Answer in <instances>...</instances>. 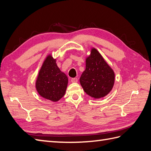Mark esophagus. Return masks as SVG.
I'll return each mask as SVG.
<instances>
[{"label": "esophagus", "instance_id": "34e87169", "mask_svg": "<svg viewBox=\"0 0 151 151\" xmlns=\"http://www.w3.org/2000/svg\"><path fill=\"white\" fill-rule=\"evenodd\" d=\"M78 79L77 78H72L71 79V82L72 83H77L78 82Z\"/></svg>", "mask_w": 151, "mask_h": 151}]
</instances>
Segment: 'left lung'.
<instances>
[{
	"label": "left lung",
	"instance_id": "1",
	"mask_svg": "<svg viewBox=\"0 0 151 151\" xmlns=\"http://www.w3.org/2000/svg\"><path fill=\"white\" fill-rule=\"evenodd\" d=\"M85 60L86 68L79 79L84 92L95 99L106 96L115 84L113 70L94 47Z\"/></svg>",
	"mask_w": 151,
	"mask_h": 151
}]
</instances>
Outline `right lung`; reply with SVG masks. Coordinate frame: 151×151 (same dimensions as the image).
<instances>
[{"label":"right lung","mask_w":151,"mask_h":151,"mask_svg":"<svg viewBox=\"0 0 151 151\" xmlns=\"http://www.w3.org/2000/svg\"><path fill=\"white\" fill-rule=\"evenodd\" d=\"M68 79L67 75L58 67L56 59L49 54L43 61L36 80V91L42 97L58 102L67 90Z\"/></svg>","instance_id":"1"}]
</instances>
